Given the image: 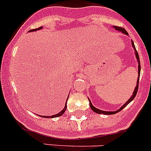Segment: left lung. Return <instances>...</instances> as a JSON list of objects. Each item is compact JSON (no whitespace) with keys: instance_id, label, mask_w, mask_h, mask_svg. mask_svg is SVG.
I'll list each match as a JSON object with an SVG mask.
<instances>
[{"instance_id":"left-lung-1","label":"left lung","mask_w":151,"mask_h":151,"mask_svg":"<svg viewBox=\"0 0 151 151\" xmlns=\"http://www.w3.org/2000/svg\"><path fill=\"white\" fill-rule=\"evenodd\" d=\"M113 28L116 29V30L119 31V32H122V33L125 34V35H129L128 32L126 31L125 29L122 28V27H116V26H113ZM132 47L134 48V54H135V56H136V59L137 60V63H138V78H137V84H136V86H135L134 88V90L133 91V94L132 95V97H130L129 99H128V100L127 101V102H125V103L124 104V105H122V107H121L120 108H119V110H115V111H105V110H99L98 108H95V107L94 106V105H92V103L91 102V101H90V99H88V100H89V105H90V108H91V109L93 110L94 112H95V113H98V114H105V115H112V114H116V113H119L120 110H122L124 109V108H125L126 106H127L128 104H129L130 102H132V101L133 100L134 98L135 97V96H136L137 93V90H138V83H139V75H140V69H141V67H140V63H139V55H138V53L137 52L136 50V48H135L134 46V42L133 41H132Z\"/></svg>"}]
</instances>
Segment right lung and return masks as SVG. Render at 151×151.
<instances>
[{
  "mask_svg": "<svg viewBox=\"0 0 151 151\" xmlns=\"http://www.w3.org/2000/svg\"><path fill=\"white\" fill-rule=\"evenodd\" d=\"M43 28V27H39V28H37V29H30V30L29 31V32H33V31H36V30H39V29H42ZM69 96V95H68ZM68 99H67V100H66V102H65V107H64V108H63V110H62L60 112V113H57V114H56V115H53V116H41V117H44V118H57V117H59V116H61L63 114V113H65V110H66V109H67V101H68ZM38 116H39V115H38Z\"/></svg>",
  "mask_w": 151,
  "mask_h": 151,
  "instance_id": "1",
  "label": "right lung"
}]
</instances>
